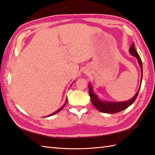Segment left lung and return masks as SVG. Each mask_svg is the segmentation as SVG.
<instances>
[{
    "mask_svg": "<svg viewBox=\"0 0 155 155\" xmlns=\"http://www.w3.org/2000/svg\"><path fill=\"white\" fill-rule=\"evenodd\" d=\"M129 51L131 55H132L133 56L136 58L137 59V61L139 65L140 66L141 71V84L137 92H136V95L130 100L125 101H120V102H114V101H102L96 94H94L93 91V87L92 84L89 83V93L91 101H92V104L96 107L99 111L105 113H117L118 112H120L122 110H124L127 107H128L129 106L132 105L133 103L136 100L137 97V95L140 91L141 82H142V78H143V67H142V61L140 57V55L137 54V51L136 50L134 46V43H133L132 46H130Z\"/></svg>",
    "mask_w": 155,
    "mask_h": 155,
    "instance_id": "obj_1",
    "label": "left lung"
}]
</instances>
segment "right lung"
Listing matches in <instances>:
<instances>
[{
  "label": "right lung",
  "mask_w": 155,
  "mask_h": 155,
  "mask_svg": "<svg viewBox=\"0 0 155 155\" xmlns=\"http://www.w3.org/2000/svg\"><path fill=\"white\" fill-rule=\"evenodd\" d=\"M71 85H72V84H71ZM67 98L66 99V100H65V104L64 105H63L62 107H60V108H59L58 110H56V111H55V112H54V113H53L52 114H50V115H48V116H46V117H50V116H52V115H54V114H56V113H59V111H60V110L63 108V107H65V105H66V104H67Z\"/></svg>",
  "instance_id": "1"
}]
</instances>
